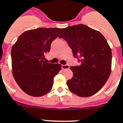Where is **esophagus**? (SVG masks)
<instances>
[{"label": "esophagus", "mask_w": 123, "mask_h": 123, "mask_svg": "<svg viewBox=\"0 0 123 123\" xmlns=\"http://www.w3.org/2000/svg\"><path fill=\"white\" fill-rule=\"evenodd\" d=\"M62 68L63 69H69V66L68 65H62Z\"/></svg>", "instance_id": "esophagus-1"}]
</instances>
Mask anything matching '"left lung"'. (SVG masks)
<instances>
[{
	"label": "left lung",
	"instance_id": "1",
	"mask_svg": "<svg viewBox=\"0 0 123 123\" xmlns=\"http://www.w3.org/2000/svg\"><path fill=\"white\" fill-rule=\"evenodd\" d=\"M63 38L81 65L71 67L73 76L67 81L69 89L82 97L93 95L105 85L111 73V50L102 34L84 25L65 28Z\"/></svg>",
	"mask_w": 123,
	"mask_h": 123
}]
</instances>
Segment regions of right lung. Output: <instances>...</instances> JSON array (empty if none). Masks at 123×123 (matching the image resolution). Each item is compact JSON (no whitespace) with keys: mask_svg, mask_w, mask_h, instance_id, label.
Segmentation results:
<instances>
[{"mask_svg":"<svg viewBox=\"0 0 123 123\" xmlns=\"http://www.w3.org/2000/svg\"><path fill=\"white\" fill-rule=\"evenodd\" d=\"M62 29L40 28L24 32L12 46V73L19 87L27 94L40 97L48 93L62 65L45 62L44 55Z\"/></svg>","mask_w":123,"mask_h":123,"instance_id":"right-lung-1","label":"right lung"}]
</instances>
